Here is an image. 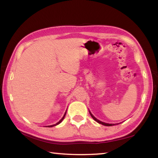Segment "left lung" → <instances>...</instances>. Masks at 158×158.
<instances>
[{
    "instance_id": "obj_1",
    "label": "left lung",
    "mask_w": 158,
    "mask_h": 158,
    "mask_svg": "<svg viewBox=\"0 0 158 158\" xmlns=\"http://www.w3.org/2000/svg\"><path fill=\"white\" fill-rule=\"evenodd\" d=\"M89 113H90V115L92 116V117L94 118V119L96 121H97L98 123H101V124H102V125H104V126H114V125H115V124H110V123H104V122H102V121H99V120H98L97 118H96L94 117V116L92 114V113H91L90 112H89Z\"/></svg>"
}]
</instances>
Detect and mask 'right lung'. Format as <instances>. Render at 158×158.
<instances>
[{
  "mask_svg": "<svg viewBox=\"0 0 158 158\" xmlns=\"http://www.w3.org/2000/svg\"><path fill=\"white\" fill-rule=\"evenodd\" d=\"M65 115H66V112H65V114H64V117L62 118V119H61L60 121H59V122H57L56 124H54V125H52V126H48V127H52V126H57V125H58V124H59V123H60L61 122H62V120L64 119V117H65Z\"/></svg>",
  "mask_w": 158,
  "mask_h": 158,
  "instance_id": "1",
  "label": "right lung"
}]
</instances>
